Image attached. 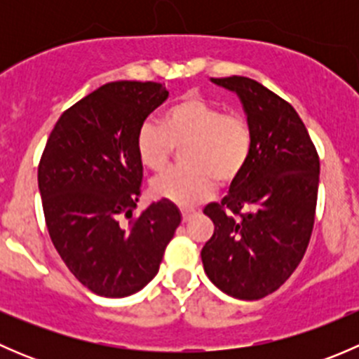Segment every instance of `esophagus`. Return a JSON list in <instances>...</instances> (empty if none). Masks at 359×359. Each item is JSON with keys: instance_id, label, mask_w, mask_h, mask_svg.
I'll return each mask as SVG.
<instances>
[{"instance_id": "34e87169", "label": "esophagus", "mask_w": 359, "mask_h": 359, "mask_svg": "<svg viewBox=\"0 0 359 359\" xmlns=\"http://www.w3.org/2000/svg\"><path fill=\"white\" fill-rule=\"evenodd\" d=\"M180 213H182V222H187V220H189L191 217L194 215V210H189V208H182V210H180Z\"/></svg>"}]
</instances>
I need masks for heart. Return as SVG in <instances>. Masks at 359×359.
Instances as JSON below:
<instances>
[{
    "label": "heart",
    "instance_id": "1",
    "mask_svg": "<svg viewBox=\"0 0 359 359\" xmlns=\"http://www.w3.org/2000/svg\"><path fill=\"white\" fill-rule=\"evenodd\" d=\"M184 146L186 166L158 177L153 194L191 206L212 196L217 179L229 184L243 172L253 146L252 126L240 112H224L201 97L186 95L165 111L161 125L144 123L135 140L139 161L151 172H163L173 149Z\"/></svg>",
    "mask_w": 359,
    "mask_h": 359
}]
</instances>
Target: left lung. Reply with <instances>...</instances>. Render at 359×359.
<instances>
[{
  "instance_id": "1",
  "label": "left lung",
  "mask_w": 359,
  "mask_h": 359,
  "mask_svg": "<svg viewBox=\"0 0 359 359\" xmlns=\"http://www.w3.org/2000/svg\"><path fill=\"white\" fill-rule=\"evenodd\" d=\"M212 81L240 97L253 146L227 196L203 210L215 226L201 250L203 267L227 295L259 300L276 292L306 253L316 213L320 158L287 100L245 76Z\"/></svg>"
}]
</instances>
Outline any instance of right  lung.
Masks as SVG:
<instances>
[{"mask_svg": "<svg viewBox=\"0 0 359 359\" xmlns=\"http://www.w3.org/2000/svg\"><path fill=\"white\" fill-rule=\"evenodd\" d=\"M168 97L154 81H114L78 100L53 126L38 166L45 222L76 280L102 297H128L158 274L180 224L161 200L132 217L142 163L137 133Z\"/></svg>", "mask_w": 359, "mask_h": 359, "instance_id": "add662e5", "label": "right lung"}]
</instances>
